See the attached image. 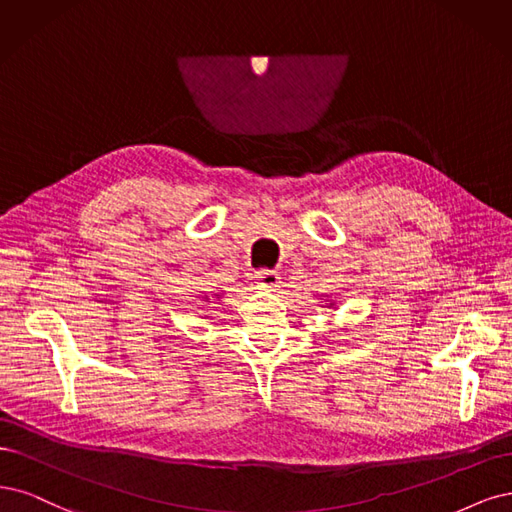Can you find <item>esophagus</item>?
Instances as JSON below:
<instances>
[{"mask_svg":"<svg viewBox=\"0 0 512 512\" xmlns=\"http://www.w3.org/2000/svg\"><path fill=\"white\" fill-rule=\"evenodd\" d=\"M255 280H257V285H259L261 289H274V287H278V283H280V274H278L276 270L261 268V270L255 272Z\"/></svg>","mask_w":512,"mask_h":512,"instance_id":"1","label":"esophagus"}]
</instances>
